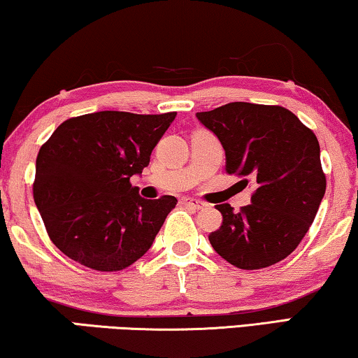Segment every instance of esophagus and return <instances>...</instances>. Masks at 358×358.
<instances>
[{"instance_id":"esophagus-1","label":"esophagus","mask_w":358,"mask_h":358,"mask_svg":"<svg viewBox=\"0 0 358 358\" xmlns=\"http://www.w3.org/2000/svg\"><path fill=\"white\" fill-rule=\"evenodd\" d=\"M181 204H185L186 208H189V209H204L206 206V203H203V201H199V199H194V198H181Z\"/></svg>"}]
</instances>
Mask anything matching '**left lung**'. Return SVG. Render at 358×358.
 Returning a JSON list of instances; mask_svg holds the SVG:
<instances>
[{"label": "left lung", "mask_w": 358, "mask_h": 358, "mask_svg": "<svg viewBox=\"0 0 358 358\" xmlns=\"http://www.w3.org/2000/svg\"><path fill=\"white\" fill-rule=\"evenodd\" d=\"M196 118L222 144L227 173L256 183L240 213L227 203L215 206L224 220L210 231V245L240 269L279 263L299 246L324 198L315 133L278 105L231 102Z\"/></svg>", "instance_id": "1"}]
</instances>
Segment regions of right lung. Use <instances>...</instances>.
I'll return each mask as SVG.
<instances>
[{
  "label": "right lung",
  "instance_id": "add662e5",
  "mask_svg": "<svg viewBox=\"0 0 358 358\" xmlns=\"http://www.w3.org/2000/svg\"><path fill=\"white\" fill-rule=\"evenodd\" d=\"M177 113L95 112L69 118L38 150L34 199L50 238L68 258L97 271H122L148 253L177 204L144 199L129 178Z\"/></svg>",
  "mask_w": 358,
  "mask_h": 358
}]
</instances>
